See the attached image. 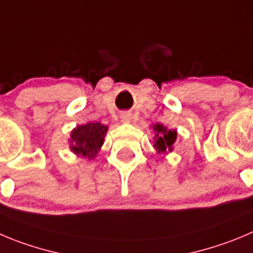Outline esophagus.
Wrapping results in <instances>:
<instances>
[{"label":"esophagus","mask_w":253,"mask_h":253,"mask_svg":"<svg viewBox=\"0 0 253 253\" xmlns=\"http://www.w3.org/2000/svg\"><path fill=\"white\" fill-rule=\"evenodd\" d=\"M131 120H132V115H131V113L124 112L121 115V121L125 122V124H129V122H131Z\"/></svg>","instance_id":"esophagus-1"}]
</instances>
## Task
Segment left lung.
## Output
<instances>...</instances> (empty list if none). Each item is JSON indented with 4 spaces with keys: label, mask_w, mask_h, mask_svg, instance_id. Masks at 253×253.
Returning a JSON list of instances; mask_svg holds the SVG:
<instances>
[{
    "label": "left lung",
    "mask_w": 253,
    "mask_h": 253,
    "mask_svg": "<svg viewBox=\"0 0 253 253\" xmlns=\"http://www.w3.org/2000/svg\"><path fill=\"white\" fill-rule=\"evenodd\" d=\"M152 128L155 131L153 147H155L156 152L164 153V155H169V152H172L177 140L176 129H169L161 124L152 125Z\"/></svg>",
    "instance_id": "8db88e82"
}]
</instances>
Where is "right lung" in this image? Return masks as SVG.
Returning a JSON list of instances; mask_svg holds the SVG:
<instances>
[{
    "label": "right lung",
    "mask_w": 253,
    "mask_h": 253,
    "mask_svg": "<svg viewBox=\"0 0 253 253\" xmlns=\"http://www.w3.org/2000/svg\"><path fill=\"white\" fill-rule=\"evenodd\" d=\"M108 128L100 122H88L79 125L71 131L70 150L76 156L86 160H94L103 145Z\"/></svg>",
    "instance_id": "right-lung-1"
}]
</instances>
